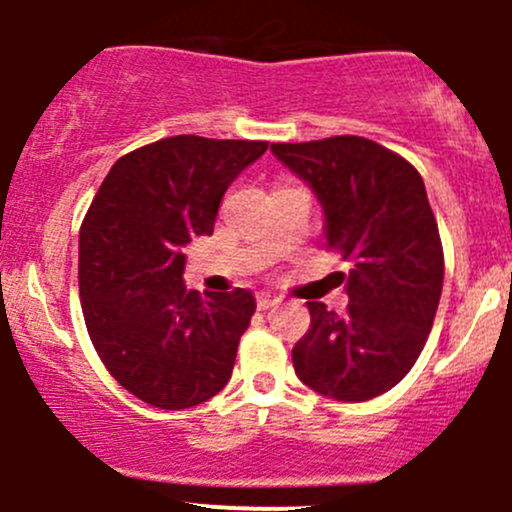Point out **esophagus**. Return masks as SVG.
<instances>
[{"label": "esophagus", "mask_w": 512, "mask_h": 512, "mask_svg": "<svg viewBox=\"0 0 512 512\" xmlns=\"http://www.w3.org/2000/svg\"><path fill=\"white\" fill-rule=\"evenodd\" d=\"M277 302H280V297H277V294H270V292H262V294H257V307H260V309L275 307Z\"/></svg>", "instance_id": "esophagus-1"}]
</instances>
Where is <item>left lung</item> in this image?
Instances as JSON below:
<instances>
[{"mask_svg":"<svg viewBox=\"0 0 512 512\" xmlns=\"http://www.w3.org/2000/svg\"><path fill=\"white\" fill-rule=\"evenodd\" d=\"M324 210V237L352 262L347 314L307 302L294 344L299 381L334 401H369L416 364L443 287V247L426 185L409 160L359 136L272 143ZM344 277V275H342Z\"/></svg>","mask_w":512,"mask_h":512,"instance_id":"1","label":"left lung"}]
</instances>
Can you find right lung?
Segmentation results:
<instances>
[{
  "instance_id": "add662e5",
  "label": "right lung",
  "mask_w": 512,
  "mask_h": 512,
  "mask_svg": "<svg viewBox=\"0 0 512 512\" xmlns=\"http://www.w3.org/2000/svg\"><path fill=\"white\" fill-rule=\"evenodd\" d=\"M267 141L173 136L118 158L79 232L86 329L113 379L165 411L225 389L255 314L250 289L208 292L183 282V247L210 235L227 185Z\"/></svg>"
}]
</instances>
